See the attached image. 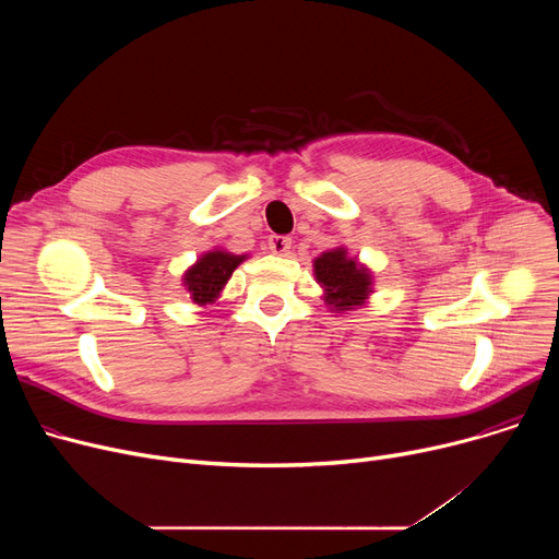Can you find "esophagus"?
<instances>
[{"label": "esophagus", "mask_w": 559, "mask_h": 559, "mask_svg": "<svg viewBox=\"0 0 559 559\" xmlns=\"http://www.w3.org/2000/svg\"><path fill=\"white\" fill-rule=\"evenodd\" d=\"M270 249L276 255H287L289 249H292V240L287 238V235H272V238H270Z\"/></svg>", "instance_id": "1"}]
</instances>
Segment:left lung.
I'll return each mask as SVG.
<instances>
[{"label": "left lung", "mask_w": 559, "mask_h": 559, "mask_svg": "<svg viewBox=\"0 0 559 559\" xmlns=\"http://www.w3.org/2000/svg\"><path fill=\"white\" fill-rule=\"evenodd\" d=\"M314 278L324 287V301L335 310H354L362 306L371 292V272L358 260L348 258L346 249H331L314 260Z\"/></svg>", "instance_id": "obj_1"}]
</instances>
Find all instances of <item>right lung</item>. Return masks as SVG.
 Returning <instances> with one entry per match:
<instances>
[{
  "label": "right lung",
  "instance_id": "add662e5",
  "mask_svg": "<svg viewBox=\"0 0 559 559\" xmlns=\"http://www.w3.org/2000/svg\"><path fill=\"white\" fill-rule=\"evenodd\" d=\"M245 258L247 255H235L222 249L203 253L183 276L190 299L199 306L217 301L226 281Z\"/></svg>",
  "mask_w": 559,
  "mask_h": 559
}]
</instances>
